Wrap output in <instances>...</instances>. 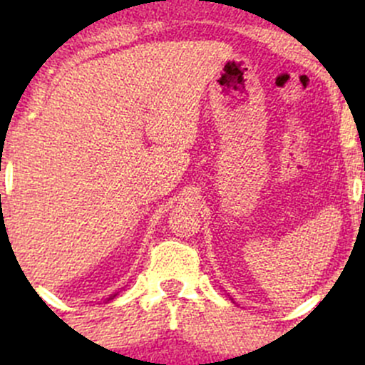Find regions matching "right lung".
Returning a JSON list of instances; mask_svg holds the SVG:
<instances>
[{
  "instance_id": "1",
  "label": "right lung",
  "mask_w": 365,
  "mask_h": 365,
  "mask_svg": "<svg viewBox=\"0 0 365 365\" xmlns=\"http://www.w3.org/2000/svg\"><path fill=\"white\" fill-rule=\"evenodd\" d=\"M113 297H116V295H111V297H109V298H108V300H111V298H113Z\"/></svg>"
}]
</instances>
